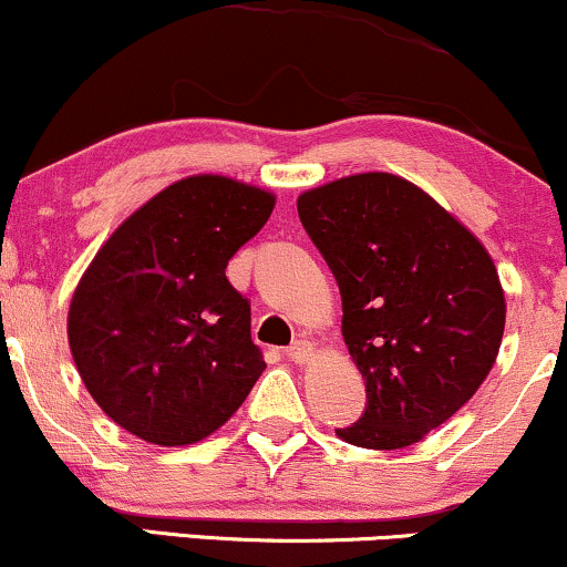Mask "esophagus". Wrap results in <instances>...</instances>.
Segmentation results:
<instances>
[{
    "instance_id": "esophagus-1",
    "label": "esophagus",
    "mask_w": 567,
    "mask_h": 567,
    "mask_svg": "<svg viewBox=\"0 0 567 567\" xmlns=\"http://www.w3.org/2000/svg\"><path fill=\"white\" fill-rule=\"evenodd\" d=\"M286 355L295 363H308L312 361V355H316V348H312L310 342H305V339H297V342H291L289 348H286Z\"/></svg>"
}]
</instances>
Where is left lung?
I'll return each mask as SVG.
<instances>
[{
    "mask_svg": "<svg viewBox=\"0 0 567 567\" xmlns=\"http://www.w3.org/2000/svg\"><path fill=\"white\" fill-rule=\"evenodd\" d=\"M305 230L334 272L342 337L365 379L363 416L344 443H419L494 369L507 302L485 246L409 179L365 172L297 198Z\"/></svg>",
    "mask_w": 567,
    "mask_h": 567,
    "instance_id": "left-lung-1",
    "label": "left lung"
}]
</instances>
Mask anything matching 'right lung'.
<instances>
[{"instance_id": "1", "label": "right lung", "mask_w": 567, "mask_h": 567, "mask_svg": "<svg viewBox=\"0 0 567 567\" xmlns=\"http://www.w3.org/2000/svg\"><path fill=\"white\" fill-rule=\"evenodd\" d=\"M276 196L193 175L143 204L100 246L71 297L69 344L84 388L118 427L188 445L223 427L265 371L249 299L225 268Z\"/></svg>"}]
</instances>
